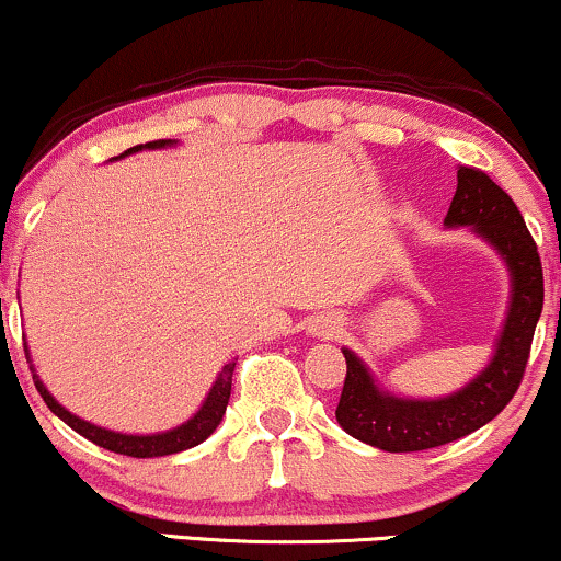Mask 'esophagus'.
I'll return each instance as SVG.
<instances>
[{
    "mask_svg": "<svg viewBox=\"0 0 561 561\" xmlns=\"http://www.w3.org/2000/svg\"><path fill=\"white\" fill-rule=\"evenodd\" d=\"M334 332H340V319L334 317H321L317 319V324H313V334H317V337H332Z\"/></svg>",
    "mask_w": 561,
    "mask_h": 561,
    "instance_id": "34e87169",
    "label": "esophagus"
}]
</instances>
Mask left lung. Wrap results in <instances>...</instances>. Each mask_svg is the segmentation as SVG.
I'll return each instance as SVG.
<instances>
[{"label":"left lung","mask_w":561,"mask_h":561,"mask_svg":"<svg viewBox=\"0 0 561 561\" xmlns=\"http://www.w3.org/2000/svg\"><path fill=\"white\" fill-rule=\"evenodd\" d=\"M446 229L469 227L495 250L508 272V306L493 343L491 362L465 388L440 398H405L385 390L366 362L343 347L347 375L340 396V427L356 440L388 454H409L459 440L504 411L523 382L533 334L543 311V268L525 218L514 199L488 173L459 165Z\"/></svg>","instance_id":"obj_1"}]
</instances>
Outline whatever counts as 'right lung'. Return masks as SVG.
<instances>
[{
    "instance_id": "1",
    "label": "right lung",
    "mask_w": 561,
    "mask_h": 561,
    "mask_svg": "<svg viewBox=\"0 0 561 561\" xmlns=\"http://www.w3.org/2000/svg\"><path fill=\"white\" fill-rule=\"evenodd\" d=\"M176 145H179L176 139L147 141V145L128 147L124 156H118V158H113V160L134 156V152H141V150H165V147H176ZM25 358H28V364H31L28 343H25ZM234 364L237 362H229V364L221 366V371H218L216 382L210 385L208 396H205V401L199 403V409L190 416V420L179 424V427L165 430V433H150V435L115 433V430L100 427V424L81 420V416H76L73 411H68L66 405L57 401L53 392L47 390V385H44L42 379H38L34 364H31V371H34V385H36L38 396L44 398V403L49 405V411H53L55 416H60V420L66 422L70 430H76V433L87 437V440L96 443V446H100V448L113 450V454L134 456V459H152V456H169V454H179V450L195 448V446H199V443L208 440V437L216 433V427H218V424H221L224 414H227V403H229V396H231V375H234Z\"/></svg>"
}]
</instances>
